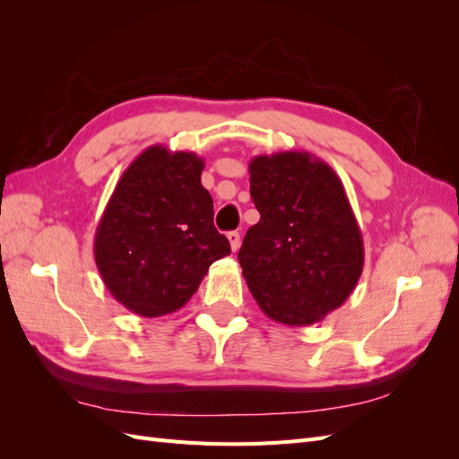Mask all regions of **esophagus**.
I'll use <instances>...</instances> for the list:
<instances>
[{
  "mask_svg": "<svg viewBox=\"0 0 459 459\" xmlns=\"http://www.w3.org/2000/svg\"><path fill=\"white\" fill-rule=\"evenodd\" d=\"M228 239H230V245H231V251L235 253L241 245V235L238 231H230L228 233Z\"/></svg>",
  "mask_w": 459,
  "mask_h": 459,
  "instance_id": "1",
  "label": "esophagus"
}]
</instances>
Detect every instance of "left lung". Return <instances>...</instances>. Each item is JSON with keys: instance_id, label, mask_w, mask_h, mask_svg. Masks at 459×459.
I'll list each match as a JSON object with an SVG mask.
<instances>
[{"instance_id": "8db88e82", "label": "left lung", "mask_w": 459, "mask_h": 459, "mask_svg": "<svg viewBox=\"0 0 459 459\" xmlns=\"http://www.w3.org/2000/svg\"><path fill=\"white\" fill-rule=\"evenodd\" d=\"M260 212L239 264L260 310L283 325L322 322L351 297L364 241L335 170L307 151L258 155L248 164Z\"/></svg>"}]
</instances>
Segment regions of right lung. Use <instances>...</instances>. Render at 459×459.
Listing matches in <instances>:
<instances>
[{"instance_id": "obj_1", "label": "right lung", "mask_w": 459, "mask_h": 459, "mask_svg": "<svg viewBox=\"0 0 459 459\" xmlns=\"http://www.w3.org/2000/svg\"><path fill=\"white\" fill-rule=\"evenodd\" d=\"M195 152L145 149L110 195L93 239L103 283L124 308L143 317L179 310L211 264L231 253L214 228L212 197Z\"/></svg>"}]
</instances>
